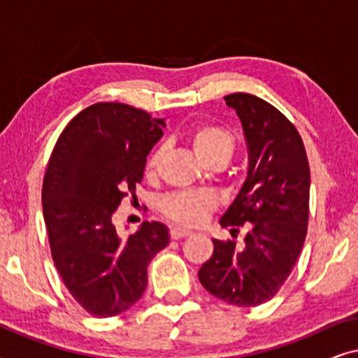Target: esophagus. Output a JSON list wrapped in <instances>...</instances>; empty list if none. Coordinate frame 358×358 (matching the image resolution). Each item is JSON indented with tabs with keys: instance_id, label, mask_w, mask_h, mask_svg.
Returning <instances> with one entry per match:
<instances>
[{
	"instance_id": "obj_1",
	"label": "esophagus",
	"mask_w": 358,
	"mask_h": 358,
	"mask_svg": "<svg viewBox=\"0 0 358 358\" xmlns=\"http://www.w3.org/2000/svg\"><path fill=\"white\" fill-rule=\"evenodd\" d=\"M192 231L190 229H185V228H180V227H176L171 229V238L173 239H180V238H185V236H190Z\"/></svg>"
}]
</instances>
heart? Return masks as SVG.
<instances>
[{
    "mask_svg": "<svg viewBox=\"0 0 358 358\" xmlns=\"http://www.w3.org/2000/svg\"><path fill=\"white\" fill-rule=\"evenodd\" d=\"M190 145L199 156L200 161L205 164L212 163V161H227L231 158L234 150L233 136L228 130L218 125H202L197 127L192 134H190ZM164 150L156 148L150 153L148 159L145 164V173L151 176L156 173L158 166L163 158ZM161 208L166 217L174 220L179 224H200L208 213L215 208V199L207 192H176L161 200Z\"/></svg>",
    "mask_w": 358,
    "mask_h": 358,
    "instance_id": "obj_1",
    "label": "heart"
}]
</instances>
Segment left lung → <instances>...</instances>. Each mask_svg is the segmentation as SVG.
Instances as JSON below:
<instances>
[{
	"label": "left lung",
	"mask_w": 358,
	"mask_h": 358,
	"mask_svg": "<svg viewBox=\"0 0 358 358\" xmlns=\"http://www.w3.org/2000/svg\"><path fill=\"white\" fill-rule=\"evenodd\" d=\"M236 112L249 150L248 176L227 212L223 228L244 243L213 239V254L199 268L207 292L234 306H259L275 296L290 275L306 238L310 164L298 130L261 97L224 96Z\"/></svg>",
	"instance_id": "1"
}]
</instances>
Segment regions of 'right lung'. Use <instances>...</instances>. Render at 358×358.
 <instances>
[{
	"instance_id": "1",
	"label": "right lung",
	"mask_w": 358,
	"mask_h": 358,
	"mask_svg": "<svg viewBox=\"0 0 358 358\" xmlns=\"http://www.w3.org/2000/svg\"><path fill=\"white\" fill-rule=\"evenodd\" d=\"M164 119L120 102H97L62 131L42 187L53 262L73 298L92 316L110 317L143 295L146 268L169 244V229L145 222L122 236L112 213L143 179L146 156Z\"/></svg>"
}]
</instances>
